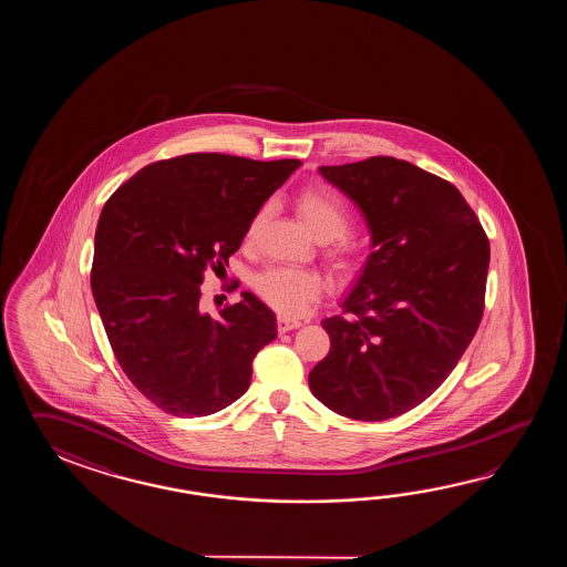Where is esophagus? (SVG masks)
I'll return each instance as SVG.
<instances>
[{"instance_id": "obj_1", "label": "esophagus", "mask_w": 567, "mask_h": 567, "mask_svg": "<svg viewBox=\"0 0 567 567\" xmlns=\"http://www.w3.org/2000/svg\"><path fill=\"white\" fill-rule=\"evenodd\" d=\"M300 320H296V318H286V316H278L279 334H284V332H289V330H296V328H300Z\"/></svg>"}]
</instances>
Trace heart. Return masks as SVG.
I'll return each instance as SVG.
<instances>
[{
  "label": "heart",
  "instance_id": "b5f03b06",
  "mask_svg": "<svg viewBox=\"0 0 567 567\" xmlns=\"http://www.w3.org/2000/svg\"><path fill=\"white\" fill-rule=\"evenodd\" d=\"M267 206L255 213L254 220L247 229V237L254 239L261 220L266 217ZM298 213L306 227L326 245V257L330 264L349 271L357 266L361 247L349 235L352 218L342 198L328 186H310L303 188L298 196ZM255 291L269 308L284 316L301 313L312 303L322 289L320 278L301 267H269L259 274L254 281Z\"/></svg>",
  "mask_w": 567,
  "mask_h": 567
}]
</instances>
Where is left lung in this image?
Wrapping results in <instances>:
<instances>
[{"label":"left lung","mask_w":567,"mask_h":567,"mask_svg":"<svg viewBox=\"0 0 567 567\" xmlns=\"http://www.w3.org/2000/svg\"><path fill=\"white\" fill-rule=\"evenodd\" d=\"M320 174L361 206L373 251L342 313L322 322L330 352L308 381L328 410L381 422L430 398L468 349L491 245L458 188L405 159L367 157Z\"/></svg>","instance_id":"1"}]
</instances>
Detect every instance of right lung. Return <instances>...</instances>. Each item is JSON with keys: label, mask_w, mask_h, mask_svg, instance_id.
I'll return each mask as SVG.
<instances>
[{"label": "right lung", "mask_w": 567, "mask_h": 567, "mask_svg": "<svg viewBox=\"0 0 567 567\" xmlns=\"http://www.w3.org/2000/svg\"><path fill=\"white\" fill-rule=\"evenodd\" d=\"M300 164L184 154L109 196L91 288L123 373L159 410L203 417L249 389L255 354L278 337L276 313L243 291L213 318L200 312V284L208 267L225 271L255 213Z\"/></svg>", "instance_id": "right-lung-1"}]
</instances>
